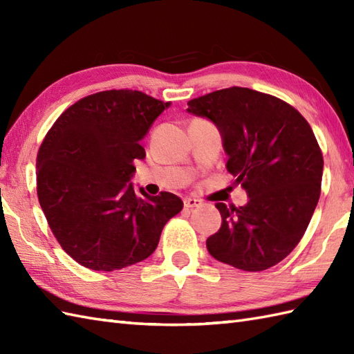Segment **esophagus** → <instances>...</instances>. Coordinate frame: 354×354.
<instances>
[{"label": "esophagus", "mask_w": 354, "mask_h": 354, "mask_svg": "<svg viewBox=\"0 0 354 354\" xmlns=\"http://www.w3.org/2000/svg\"><path fill=\"white\" fill-rule=\"evenodd\" d=\"M184 205L185 208H198L202 205V202L199 199H193V198H185L184 199Z\"/></svg>", "instance_id": "1"}]
</instances>
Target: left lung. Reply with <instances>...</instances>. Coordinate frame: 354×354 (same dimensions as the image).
Segmentation results:
<instances>
[{"mask_svg":"<svg viewBox=\"0 0 354 354\" xmlns=\"http://www.w3.org/2000/svg\"><path fill=\"white\" fill-rule=\"evenodd\" d=\"M187 111L219 127L227 170L250 196L239 208L217 202L222 225L208 252L250 272L277 265L303 239L321 194L324 160L310 124L281 99L240 86L201 95Z\"/></svg>","mask_w":354,"mask_h":354,"instance_id":"left-lung-1","label":"left lung"}]
</instances>
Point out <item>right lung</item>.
I'll list each match as a JSON object with an SVG mask.
<instances>
[{"mask_svg": "<svg viewBox=\"0 0 354 354\" xmlns=\"http://www.w3.org/2000/svg\"><path fill=\"white\" fill-rule=\"evenodd\" d=\"M164 103L133 89L100 91L65 109L36 158V190L62 250L93 270L122 269L147 259L184 204L176 194L135 193L141 140Z\"/></svg>", "mask_w": 354, "mask_h": 354, "instance_id": "right-lung-1", "label": "right lung"}]
</instances>
